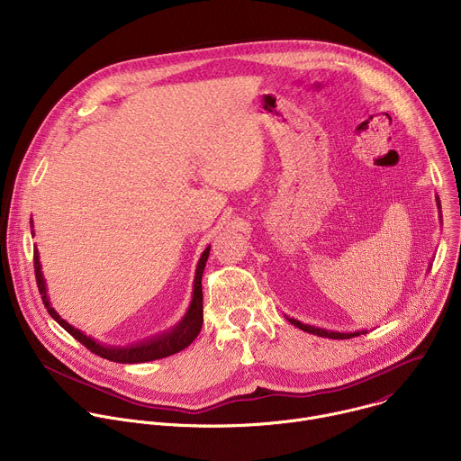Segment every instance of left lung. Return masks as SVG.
I'll use <instances>...</instances> for the list:
<instances>
[{
    "label": "left lung",
    "instance_id": "obj_1",
    "mask_svg": "<svg viewBox=\"0 0 461 461\" xmlns=\"http://www.w3.org/2000/svg\"><path fill=\"white\" fill-rule=\"evenodd\" d=\"M436 206H438V213H439V222H441V204H439V199L436 194ZM294 326L301 328L303 332H308V334H313V336H319V338H330V339H350V338H356V336H361V334H366L368 330H357V332H338V330H324V328H319V326H312V324H304L294 317H288L285 315Z\"/></svg>",
    "mask_w": 461,
    "mask_h": 461
}]
</instances>
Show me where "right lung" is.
Instances as JSON below:
<instances>
[{"label": "right lung", "instance_id": "obj_1", "mask_svg": "<svg viewBox=\"0 0 461 461\" xmlns=\"http://www.w3.org/2000/svg\"><path fill=\"white\" fill-rule=\"evenodd\" d=\"M31 228H34L32 219H31ZM31 233L34 237V230H31ZM210 249H212V246H208L203 251L199 262H196L191 301H189V306H187L185 313L182 315V319L175 326H171L169 330H166L162 334H155V336L146 338L139 343L125 345V347L100 343L95 338L84 334L82 330H78V328H75L73 324H69L68 321L59 317V313L52 308L49 294H47V283H45V277H43V272H41L38 248H34V272H36V283H38V290L41 294V301H43L47 312L50 313V317L63 328V330H68L77 341H80L93 354H96L104 359H109V361H114V363H125V365L148 363V361H155V359L173 356V354L187 348L194 341V338L199 336L201 328H203V274H204L206 262H208V257H210Z\"/></svg>", "mask_w": 461, "mask_h": 461}]
</instances>
